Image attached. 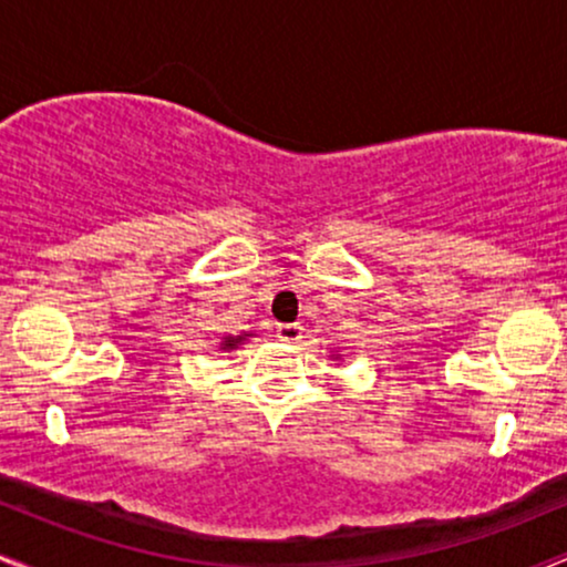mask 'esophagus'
<instances>
[{
	"instance_id": "obj_1",
	"label": "esophagus",
	"mask_w": 567,
	"mask_h": 567,
	"mask_svg": "<svg viewBox=\"0 0 567 567\" xmlns=\"http://www.w3.org/2000/svg\"><path fill=\"white\" fill-rule=\"evenodd\" d=\"M303 328L298 322H288V324H277V338L285 343H298L301 341Z\"/></svg>"
}]
</instances>
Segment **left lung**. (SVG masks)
Segmentation results:
<instances>
[{
    "label": "left lung",
    "instance_id": "1",
    "mask_svg": "<svg viewBox=\"0 0 567 567\" xmlns=\"http://www.w3.org/2000/svg\"><path fill=\"white\" fill-rule=\"evenodd\" d=\"M333 360H341V354H336V357H333Z\"/></svg>",
    "mask_w": 567,
    "mask_h": 567
}]
</instances>
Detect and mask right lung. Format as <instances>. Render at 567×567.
Segmentation results:
<instances>
[{
    "mask_svg": "<svg viewBox=\"0 0 567 567\" xmlns=\"http://www.w3.org/2000/svg\"><path fill=\"white\" fill-rule=\"evenodd\" d=\"M252 336V333H239V336H224L220 338V351H231V349H239L245 343V338Z\"/></svg>",
    "mask_w": 567,
    "mask_h": 567,
    "instance_id": "obj_1",
    "label": "right lung"
}]
</instances>
